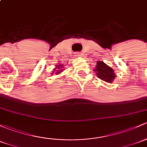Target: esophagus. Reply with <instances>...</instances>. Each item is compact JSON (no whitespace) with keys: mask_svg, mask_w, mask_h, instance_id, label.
Wrapping results in <instances>:
<instances>
[{"mask_svg":"<svg viewBox=\"0 0 147 147\" xmlns=\"http://www.w3.org/2000/svg\"><path fill=\"white\" fill-rule=\"evenodd\" d=\"M75 55H76V56H81V53H80V52H75Z\"/></svg>","mask_w":147,"mask_h":147,"instance_id":"obj_1","label":"esophagus"}]
</instances>
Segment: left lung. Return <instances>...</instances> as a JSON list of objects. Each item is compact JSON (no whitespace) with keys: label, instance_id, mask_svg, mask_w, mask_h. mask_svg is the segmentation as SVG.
Masks as SVG:
<instances>
[{"label":"left lung","instance_id":"left-lung-1","mask_svg":"<svg viewBox=\"0 0 147 147\" xmlns=\"http://www.w3.org/2000/svg\"><path fill=\"white\" fill-rule=\"evenodd\" d=\"M95 71H96V75L98 78L107 82H112L115 78L113 69L103 61H97Z\"/></svg>","mask_w":147,"mask_h":147}]
</instances>
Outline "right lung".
Segmentation results:
<instances>
[{
    "label": "right lung",
    "mask_w": 147,
    "mask_h": 147,
    "mask_svg": "<svg viewBox=\"0 0 147 147\" xmlns=\"http://www.w3.org/2000/svg\"><path fill=\"white\" fill-rule=\"evenodd\" d=\"M58 66H59V67H56L57 69H57V72H55V74H56V75L61 73V72H62V70H63V69H61V67H62V66H63L62 65H58Z\"/></svg>",
    "instance_id": "obj_1"
}]
</instances>
